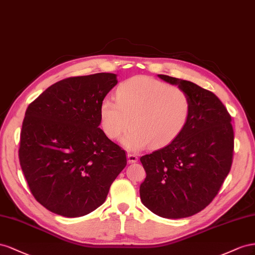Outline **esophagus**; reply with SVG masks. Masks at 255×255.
<instances>
[{
    "label": "esophagus",
    "instance_id": "34e87169",
    "mask_svg": "<svg viewBox=\"0 0 255 255\" xmlns=\"http://www.w3.org/2000/svg\"><path fill=\"white\" fill-rule=\"evenodd\" d=\"M128 163H135L137 161V156L134 154H127Z\"/></svg>",
    "mask_w": 255,
    "mask_h": 255
}]
</instances>
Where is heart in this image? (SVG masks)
<instances>
[{
	"label": "heart",
	"mask_w": 255,
	"mask_h": 255,
	"mask_svg": "<svg viewBox=\"0 0 255 255\" xmlns=\"http://www.w3.org/2000/svg\"><path fill=\"white\" fill-rule=\"evenodd\" d=\"M115 99L104 98L99 106V122L105 134L123 139L130 150L151 144L162 147L183 133L190 119L191 100L187 93L149 77H133L119 85Z\"/></svg>",
	"instance_id": "heart-1"
}]
</instances>
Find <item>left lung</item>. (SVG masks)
I'll return each mask as SVG.
<instances>
[{
	"label": "left lung",
	"mask_w": 255,
	"mask_h": 255,
	"mask_svg": "<svg viewBox=\"0 0 255 255\" xmlns=\"http://www.w3.org/2000/svg\"><path fill=\"white\" fill-rule=\"evenodd\" d=\"M191 100L190 119L177 139L140 158L146 178L141 201L150 212L180 219L198 214L219 192L231 170L234 131L227 108L213 92L165 75Z\"/></svg>",
	"instance_id": "left-lung-1"
}]
</instances>
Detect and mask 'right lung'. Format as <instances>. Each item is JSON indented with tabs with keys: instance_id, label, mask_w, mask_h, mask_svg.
Returning <instances> with one entry per match:
<instances>
[{
	"instance_id": "1",
	"label": "right lung",
	"mask_w": 255,
	"mask_h": 255,
	"mask_svg": "<svg viewBox=\"0 0 255 255\" xmlns=\"http://www.w3.org/2000/svg\"><path fill=\"white\" fill-rule=\"evenodd\" d=\"M116 75L70 77L28 105L19 160L38 203L64 217H81L107 199L127 164L126 152L99 128V106Z\"/></svg>"
}]
</instances>
